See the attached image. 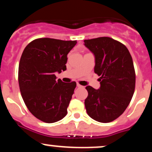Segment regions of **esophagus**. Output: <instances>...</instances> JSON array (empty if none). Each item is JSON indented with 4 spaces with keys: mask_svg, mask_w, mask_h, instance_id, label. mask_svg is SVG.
<instances>
[{
    "mask_svg": "<svg viewBox=\"0 0 152 152\" xmlns=\"http://www.w3.org/2000/svg\"><path fill=\"white\" fill-rule=\"evenodd\" d=\"M76 86H77V87H78V88H81V87H82L81 85H80L79 83H77V84H76Z\"/></svg>",
    "mask_w": 152,
    "mask_h": 152,
    "instance_id": "34e87169",
    "label": "esophagus"
}]
</instances>
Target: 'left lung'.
<instances>
[{
    "mask_svg": "<svg viewBox=\"0 0 152 152\" xmlns=\"http://www.w3.org/2000/svg\"><path fill=\"white\" fill-rule=\"evenodd\" d=\"M84 46L94 54V72L101 76L99 89L86 87L87 114L99 122H111L123 114L133 96L136 76L132 58L124 45L109 37L85 40Z\"/></svg>",
    "mask_w": 152,
    "mask_h": 152,
    "instance_id": "8db88e82",
    "label": "left lung"
}]
</instances>
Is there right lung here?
<instances>
[{
	"mask_svg": "<svg viewBox=\"0 0 152 152\" xmlns=\"http://www.w3.org/2000/svg\"><path fill=\"white\" fill-rule=\"evenodd\" d=\"M76 43L38 38L23 52L18 67L20 93L30 112L43 122L54 123L67 114L76 83L56 80L55 73L66 70L67 55Z\"/></svg>",
	"mask_w": 152,
	"mask_h": 152,
	"instance_id": "right-lung-1",
	"label": "right lung"
}]
</instances>
